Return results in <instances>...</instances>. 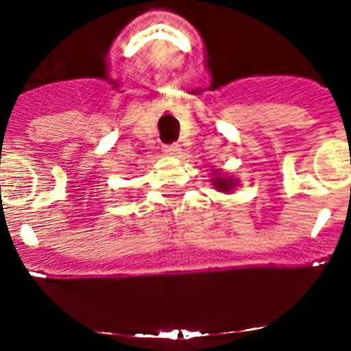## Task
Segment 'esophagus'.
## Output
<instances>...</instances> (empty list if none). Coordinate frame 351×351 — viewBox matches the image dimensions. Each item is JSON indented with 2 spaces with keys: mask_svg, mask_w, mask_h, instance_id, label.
I'll return each mask as SVG.
<instances>
[{
  "mask_svg": "<svg viewBox=\"0 0 351 351\" xmlns=\"http://www.w3.org/2000/svg\"><path fill=\"white\" fill-rule=\"evenodd\" d=\"M162 153L168 156H176L180 153L178 144H169V146H162Z\"/></svg>",
  "mask_w": 351,
  "mask_h": 351,
  "instance_id": "1",
  "label": "esophagus"
}]
</instances>
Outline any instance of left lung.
Wrapping results in <instances>:
<instances>
[{"label": "left lung", "mask_w": 351, "mask_h": 351, "mask_svg": "<svg viewBox=\"0 0 351 351\" xmlns=\"http://www.w3.org/2000/svg\"><path fill=\"white\" fill-rule=\"evenodd\" d=\"M234 183L236 180L228 178V176H217V178H214L215 189L221 190V192H231L234 189Z\"/></svg>", "instance_id": "8db88e82"}]
</instances>
